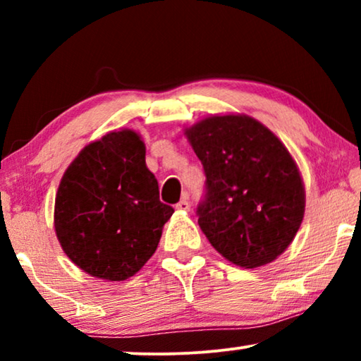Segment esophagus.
<instances>
[{
	"instance_id": "34e87169",
	"label": "esophagus",
	"mask_w": 361,
	"mask_h": 361,
	"mask_svg": "<svg viewBox=\"0 0 361 361\" xmlns=\"http://www.w3.org/2000/svg\"><path fill=\"white\" fill-rule=\"evenodd\" d=\"M189 209H190V204H189V202H187L185 199H182L180 202H177V204H176V210L187 212Z\"/></svg>"
}]
</instances>
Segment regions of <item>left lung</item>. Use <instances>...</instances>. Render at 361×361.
Here are the masks:
<instances>
[{
    "mask_svg": "<svg viewBox=\"0 0 361 361\" xmlns=\"http://www.w3.org/2000/svg\"><path fill=\"white\" fill-rule=\"evenodd\" d=\"M184 135L207 176L197 214L210 245L241 268L283 255L305 212L302 176L283 141L243 113L205 116Z\"/></svg>",
    "mask_w": 361,
    "mask_h": 361,
    "instance_id": "left-lung-1",
    "label": "left lung"
}]
</instances>
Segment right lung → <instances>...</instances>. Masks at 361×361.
Segmentation results:
<instances>
[{"instance_id": "1", "label": "right lung", "mask_w": 361, "mask_h": 361, "mask_svg": "<svg viewBox=\"0 0 361 361\" xmlns=\"http://www.w3.org/2000/svg\"><path fill=\"white\" fill-rule=\"evenodd\" d=\"M172 214L146 166L145 142L125 128L88 142L63 172L54 228L63 253L82 271L125 281L154 255Z\"/></svg>"}]
</instances>
